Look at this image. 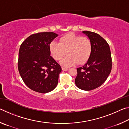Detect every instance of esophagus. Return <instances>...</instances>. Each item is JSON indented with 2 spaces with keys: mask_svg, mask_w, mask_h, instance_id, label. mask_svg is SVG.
<instances>
[{
  "mask_svg": "<svg viewBox=\"0 0 129 129\" xmlns=\"http://www.w3.org/2000/svg\"><path fill=\"white\" fill-rule=\"evenodd\" d=\"M68 69H69L67 68H64V67L62 68V71H68Z\"/></svg>",
  "mask_w": 129,
  "mask_h": 129,
  "instance_id": "34e87169",
  "label": "esophagus"
}]
</instances>
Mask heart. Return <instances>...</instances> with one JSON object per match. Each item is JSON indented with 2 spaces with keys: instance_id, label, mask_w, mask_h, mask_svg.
Listing matches in <instances>:
<instances>
[{
  "instance_id": "obj_1",
  "label": "heart",
  "mask_w": 129,
  "mask_h": 129,
  "mask_svg": "<svg viewBox=\"0 0 129 129\" xmlns=\"http://www.w3.org/2000/svg\"><path fill=\"white\" fill-rule=\"evenodd\" d=\"M49 50L56 60L61 59L67 52L68 55L60 63L62 66L67 67L72 66L77 62L78 64H83L88 61L91 56L92 46L88 38L68 33L60 38L59 43L52 41Z\"/></svg>"
}]
</instances>
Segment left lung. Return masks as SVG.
Here are the masks:
<instances>
[{"instance_id": "obj_1", "label": "left lung", "mask_w": 129, "mask_h": 129, "mask_svg": "<svg viewBox=\"0 0 129 129\" xmlns=\"http://www.w3.org/2000/svg\"><path fill=\"white\" fill-rule=\"evenodd\" d=\"M91 41L92 51L88 61L77 68L75 84L84 90H91L101 85L106 80L112 70V61L108 43L100 35L85 30Z\"/></svg>"}]
</instances>
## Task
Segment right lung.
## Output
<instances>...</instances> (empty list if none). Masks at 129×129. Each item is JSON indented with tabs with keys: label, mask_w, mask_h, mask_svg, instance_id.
<instances>
[{
	"label": "right lung",
	"mask_w": 129,
	"mask_h": 129,
	"mask_svg": "<svg viewBox=\"0 0 129 129\" xmlns=\"http://www.w3.org/2000/svg\"><path fill=\"white\" fill-rule=\"evenodd\" d=\"M58 35L52 32L32 34L21 44L18 70L28 88L46 93L57 85L61 67L51 56L49 45Z\"/></svg>",
	"instance_id": "1"
}]
</instances>
